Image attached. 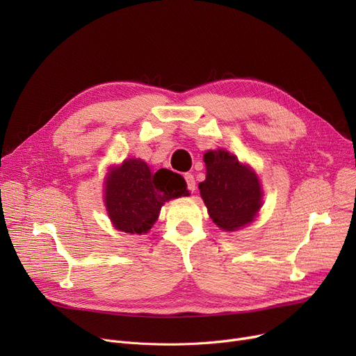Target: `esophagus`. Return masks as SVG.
<instances>
[{
    "instance_id": "34e87169",
    "label": "esophagus",
    "mask_w": 356,
    "mask_h": 356,
    "mask_svg": "<svg viewBox=\"0 0 356 356\" xmlns=\"http://www.w3.org/2000/svg\"><path fill=\"white\" fill-rule=\"evenodd\" d=\"M184 179H186V183H188V189H189L191 192H195V191H196V181H195L193 175H191V173L184 175Z\"/></svg>"
}]
</instances>
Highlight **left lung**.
Here are the masks:
<instances>
[{
    "instance_id": "1",
    "label": "left lung",
    "mask_w": 356,
    "mask_h": 356,
    "mask_svg": "<svg viewBox=\"0 0 356 356\" xmlns=\"http://www.w3.org/2000/svg\"><path fill=\"white\" fill-rule=\"evenodd\" d=\"M204 163L207 180L199 189L212 220L223 231L248 225L263 204L257 175L225 149L208 152Z\"/></svg>"
}]
</instances>
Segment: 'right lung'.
I'll return each mask as SVG.
<instances>
[{"mask_svg":"<svg viewBox=\"0 0 356 356\" xmlns=\"http://www.w3.org/2000/svg\"><path fill=\"white\" fill-rule=\"evenodd\" d=\"M184 179L167 168L152 172L143 160L129 159L114 168L105 183V204L114 227L145 234L159 218L164 202L188 196Z\"/></svg>","mask_w":356,"mask_h":356,"instance_id":"add662e5","label":"right lung"}]
</instances>
